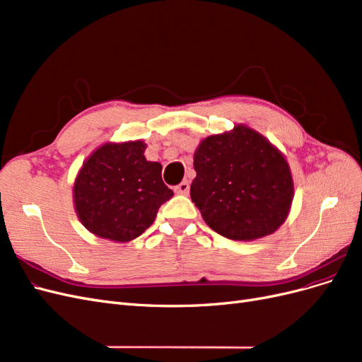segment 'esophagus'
<instances>
[{
  "mask_svg": "<svg viewBox=\"0 0 362 362\" xmlns=\"http://www.w3.org/2000/svg\"><path fill=\"white\" fill-rule=\"evenodd\" d=\"M189 190H190L189 181H182V182H180V184L177 185V187H175V192H177L178 194H187Z\"/></svg>",
  "mask_w": 362,
  "mask_h": 362,
  "instance_id": "34e87169",
  "label": "esophagus"
}]
</instances>
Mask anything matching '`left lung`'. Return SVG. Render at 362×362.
Here are the masks:
<instances>
[{
  "label": "left lung",
  "mask_w": 362,
  "mask_h": 362,
  "mask_svg": "<svg viewBox=\"0 0 362 362\" xmlns=\"http://www.w3.org/2000/svg\"><path fill=\"white\" fill-rule=\"evenodd\" d=\"M193 166L192 201L217 234L249 242L275 233L287 218L293 201L288 163L257 131L237 125L204 139Z\"/></svg>",
  "instance_id": "obj_1"
}]
</instances>
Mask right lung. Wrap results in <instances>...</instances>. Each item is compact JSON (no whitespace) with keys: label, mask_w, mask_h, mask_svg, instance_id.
I'll use <instances>...</instances> for the list:
<instances>
[{"label":"right lung","mask_w":362,"mask_h":362,"mask_svg":"<svg viewBox=\"0 0 362 362\" xmlns=\"http://www.w3.org/2000/svg\"><path fill=\"white\" fill-rule=\"evenodd\" d=\"M141 140L107 144L87 158L74 184L75 210L98 237L131 242L156 221L173 192L161 180V164L148 161Z\"/></svg>","instance_id":"right-lung-1"}]
</instances>
